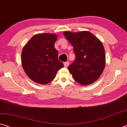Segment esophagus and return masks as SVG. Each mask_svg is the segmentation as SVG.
<instances>
[{"label":"esophagus","mask_w":127,"mask_h":127,"mask_svg":"<svg viewBox=\"0 0 127 127\" xmlns=\"http://www.w3.org/2000/svg\"><path fill=\"white\" fill-rule=\"evenodd\" d=\"M69 62H64V67H67L68 66V65H69Z\"/></svg>","instance_id":"esophagus-1"}]
</instances>
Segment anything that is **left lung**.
Instances as JSON below:
<instances>
[{"label":"left lung","mask_w":127,"mask_h":127,"mask_svg":"<svg viewBox=\"0 0 127 127\" xmlns=\"http://www.w3.org/2000/svg\"><path fill=\"white\" fill-rule=\"evenodd\" d=\"M64 35L73 47L76 58L68 69L74 80L82 85L91 84L100 77L106 63L102 42L88 31L64 32Z\"/></svg>","instance_id":"8db88e82"}]
</instances>
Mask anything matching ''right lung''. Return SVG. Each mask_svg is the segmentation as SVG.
I'll return each mask as SVG.
<instances>
[{
    "instance_id": "right-lung-1",
    "label": "right lung",
    "mask_w": 127,
    "mask_h": 127,
    "mask_svg": "<svg viewBox=\"0 0 127 127\" xmlns=\"http://www.w3.org/2000/svg\"><path fill=\"white\" fill-rule=\"evenodd\" d=\"M57 35L43 33L34 35L23 48L21 63L27 76L33 81L46 84L55 77L64 64L58 59L54 47Z\"/></svg>"
}]
</instances>
